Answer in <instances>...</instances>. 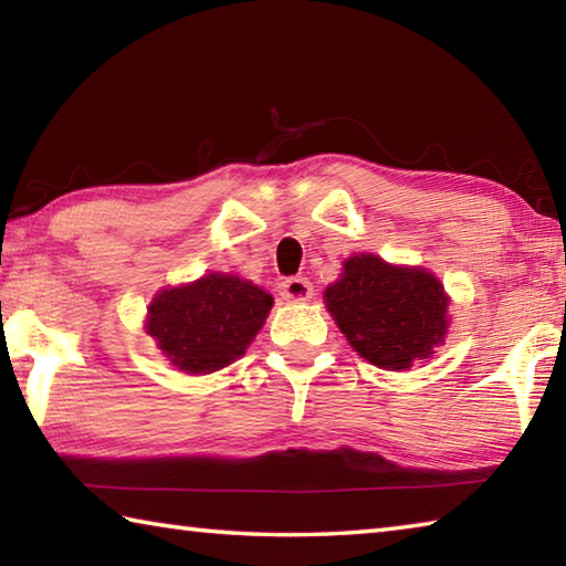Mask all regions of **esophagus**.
Returning a JSON list of instances; mask_svg holds the SVG:
<instances>
[{
	"mask_svg": "<svg viewBox=\"0 0 566 566\" xmlns=\"http://www.w3.org/2000/svg\"><path fill=\"white\" fill-rule=\"evenodd\" d=\"M280 294L286 302H310L314 296V290L310 280H304V276H292V280H284L280 284Z\"/></svg>",
	"mask_w": 566,
	"mask_h": 566,
	"instance_id": "34e87169",
	"label": "esophagus"
}]
</instances>
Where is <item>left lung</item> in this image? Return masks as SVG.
Here are the masks:
<instances>
[{
    "label": "left lung",
    "instance_id": "8db88e82",
    "mask_svg": "<svg viewBox=\"0 0 566 566\" xmlns=\"http://www.w3.org/2000/svg\"><path fill=\"white\" fill-rule=\"evenodd\" d=\"M449 302L437 274L371 252L347 256L339 280L324 290L327 312L352 349L389 371L434 357L449 332Z\"/></svg>",
    "mask_w": 566,
    "mask_h": 566
}]
</instances>
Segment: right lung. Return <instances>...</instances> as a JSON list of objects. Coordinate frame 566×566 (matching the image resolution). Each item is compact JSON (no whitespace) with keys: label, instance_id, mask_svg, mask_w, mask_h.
<instances>
[{"label":"right lung","instance_id":"obj_1","mask_svg":"<svg viewBox=\"0 0 566 566\" xmlns=\"http://www.w3.org/2000/svg\"><path fill=\"white\" fill-rule=\"evenodd\" d=\"M272 304V294L254 282L207 272L151 296L145 332L171 367L195 377L212 375L242 357L264 327Z\"/></svg>","mask_w":566,"mask_h":566}]
</instances>
